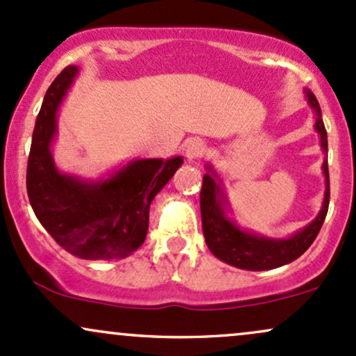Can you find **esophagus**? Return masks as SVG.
<instances>
[{
    "label": "esophagus",
    "mask_w": 356,
    "mask_h": 356,
    "mask_svg": "<svg viewBox=\"0 0 356 356\" xmlns=\"http://www.w3.org/2000/svg\"><path fill=\"white\" fill-rule=\"evenodd\" d=\"M203 153H205V145H203L202 141H198V139H193V141L186 143L185 156H186V159H188V161H193V159L200 158Z\"/></svg>",
    "instance_id": "34e87169"
}]
</instances>
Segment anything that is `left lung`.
I'll use <instances>...</instances> for the list:
<instances>
[{"label": "left lung", "mask_w": 356, "mask_h": 356, "mask_svg": "<svg viewBox=\"0 0 356 356\" xmlns=\"http://www.w3.org/2000/svg\"><path fill=\"white\" fill-rule=\"evenodd\" d=\"M306 101L314 111L316 121L314 131L319 134V145L323 153H328V136L321 118V107L309 89H305ZM209 173L203 175V185L200 191V210H202V227L205 242L210 252L217 259L238 269L245 270H269L296 261L309 249L316 235L321 230L330 205V173L328 158L323 161V175H325V198L319 213L305 229L286 238H273L259 235L255 232L245 230L230 218V203L227 198L223 183L213 166L207 165Z\"/></svg>", "instance_id": "8db88e82"}]
</instances>
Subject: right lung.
<instances>
[{"mask_svg":"<svg viewBox=\"0 0 356 356\" xmlns=\"http://www.w3.org/2000/svg\"><path fill=\"white\" fill-rule=\"evenodd\" d=\"M77 74L75 65L63 69L43 99L28 156V198L40 223L67 252L87 261L124 259L145 242L151 202L183 158L133 159L101 179L62 173L51 145L58 109Z\"/></svg>","mask_w":356,"mask_h":356,"instance_id":"1","label":"right lung"}]
</instances>
